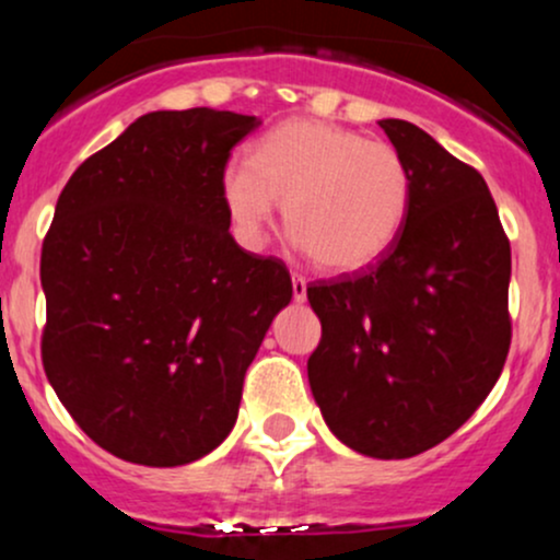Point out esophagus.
Segmentation results:
<instances>
[{"mask_svg": "<svg viewBox=\"0 0 560 560\" xmlns=\"http://www.w3.org/2000/svg\"><path fill=\"white\" fill-rule=\"evenodd\" d=\"M292 294H294V300H298V302H305V298H307L305 276H300V273L292 276Z\"/></svg>", "mask_w": 560, "mask_h": 560, "instance_id": "obj_1", "label": "esophagus"}]
</instances>
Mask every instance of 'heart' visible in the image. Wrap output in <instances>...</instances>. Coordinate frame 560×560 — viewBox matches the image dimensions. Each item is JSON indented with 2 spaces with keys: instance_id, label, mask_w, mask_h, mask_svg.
<instances>
[{
  "instance_id": "obj_1",
  "label": "heart",
  "mask_w": 560,
  "mask_h": 560,
  "mask_svg": "<svg viewBox=\"0 0 560 560\" xmlns=\"http://www.w3.org/2000/svg\"><path fill=\"white\" fill-rule=\"evenodd\" d=\"M236 236L258 247L284 202L289 234L326 271H358L395 244L408 221L410 171L395 147L324 120H284L223 171Z\"/></svg>"
}]
</instances>
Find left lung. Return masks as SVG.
Returning a JSON list of instances; mask_svg holds the SVG:
<instances>
[{
	"label": "left lung",
	"instance_id": "1",
	"mask_svg": "<svg viewBox=\"0 0 560 560\" xmlns=\"http://www.w3.org/2000/svg\"><path fill=\"white\" fill-rule=\"evenodd\" d=\"M410 171L408 221L376 262L307 287L324 421L371 458H413L471 419L511 347V244L477 168L408 120H378Z\"/></svg>",
	"mask_w": 560,
	"mask_h": 560
}]
</instances>
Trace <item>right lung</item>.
<instances>
[{"instance_id": "add662e5", "label": "right lung", "mask_w": 560, "mask_h": 560, "mask_svg": "<svg viewBox=\"0 0 560 560\" xmlns=\"http://www.w3.org/2000/svg\"><path fill=\"white\" fill-rule=\"evenodd\" d=\"M255 115L133 120L75 168L42 247V361L100 447L184 466L226 440L268 326L292 300L279 258L242 249L221 195Z\"/></svg>"}]
</instances>
